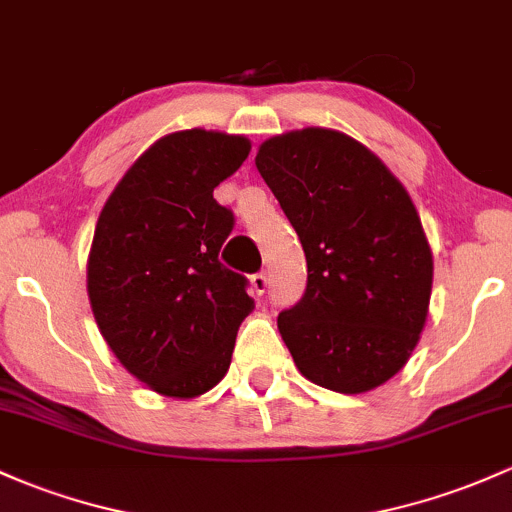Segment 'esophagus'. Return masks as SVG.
<instances>
[{
  "label": "esophagus",
  "mask_w": 512,
  "mask_h": 512,
  "mask_svg": "<svg viewBox=\"0 0 512 512\" xmlns=\"http://www.w3.org/2000/svg\"><path fill=\"white\" fill-rule=\"evenodd\" d=\"M251 288H254L256 295L266 293V288H268V276H266V273H263V271L254 273V276H251Z\"/></svg>",
  "instance_id": "esophagus-1"
}]
</instances>
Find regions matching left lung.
Wrapping results in <instances>:
<instances>
[{"instance_id":"left-lung-1","label":"left lung","mask_w":512,"mask_h":512,"mask_svg":"<svg viewBox=\"0 0 512 512\" xmlns=\"http://www.w3.org/2000/svg\"><path fill=\"white\" fill-rule=\"evenodd\" d=\"M256 168L305 251L302 298L278 315L307 381L366 393L408 364L427 320L432 251L393 173L351 136H273Z\"/></svg>"}]
</instances>
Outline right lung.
Instances as JSON below:
<instances>
[{
    "instance_id": "right-lung-1",
    "label": "right lung",
    "mask_w": 512,
    "mask_h": 512,
    "mask_svg": "<svg viewBox=\"0 0 512 512\" xmlns=\"http://www.w3.org/2000/svg\"><path fill=\"white\" fill-rule=\"evenodd\" d=\"M249 151L244 136L219 131L163 136L97 219L87 263L97 327L126 371L170 398L222 381L254 310L249 278L219 261L234 212L212 195Z\"/></svg>"
}]
</instances>
